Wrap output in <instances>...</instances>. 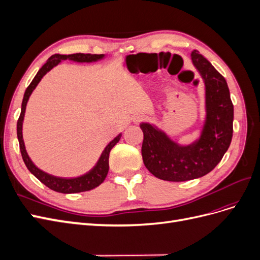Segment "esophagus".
Returning <instances> with one entry per match:
<instances>
[{
  "label": "esophagus",
  "instance_id": "1",
  "mask_svg": "<svg viewBox=\"0 0 260 260\" xmlns=\"http://www.w3.org/2000/svg\"><path fill=\"white\" fill-rule=\"evenodd\" d=\"M144 119H145V117L143 115H137V116L133 117V121H135L136 123H139L141 121H143Z\"/></svg>",
  "mask_w": 260,
  "mask_h": 260
}]
</instances>
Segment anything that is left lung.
<instances>
[{
	"instance_id": "1",
	"label": "left lung",
	"mask_w": 260,
	"mask_h": 260,
	"mask_svg": "<svg viewBox=\"0 0 260 260\" xmlns=\"http://www.w3.org/2000/svg\"><path fill=\"white\" fill-rule=\"evenodd\" d=\"M191 57L205 83L206 117L200 138L181 145L156 125L140 124L145 167L156 178L172 182L207 175L222 159L233 135V104L225 79L199 51Z\"/></svg>"
}]
</instances>
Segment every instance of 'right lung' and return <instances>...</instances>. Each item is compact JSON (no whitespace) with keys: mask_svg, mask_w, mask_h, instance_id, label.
I'll return each mask as SVG.
<instances>
[{"mask_svg":"<svg viewBox=\"0 0 260 260\" xmlns=\"http://www.w3.org/2000/svg\"><path fill=\"white\" fill-rule=\"evenodd\" d=\"M104 54H83V53H76V54H70V55H60V54H54L48 59V61L40 68L34 80L31 81L28 88L26 89L25 94H23L22 103H21V113L18 118L17 121V138L19 142V148L20 153L22 156L23 162H25L26 167L28 170L37 179H39L41 182L48 186L51 190L58 192V193H64V194H70V193H79V192H85L90 191L92 188L99 186L103 181L105 180L109 165H108V158H109V153H111V149L119 142L121 138V133H119L114 140L107 144V146L104 148V151L102 152L100 158L96 162L95 166H94L89 172L76 178H60V177H55L52 176L48 172H44L43 170L39 169L36 165L30 159L28 156V153L26 151L25 143H23L22 139V122H23V117H25L26 112V106L28 103V100L31 95V93L34 92L38 83L41 81L42 78L48 74L52 68L57 66L61 60H73L76 62H93L98 61L102 58H104Z\"/></svg>","mask_w":260,"mask_h":260,"instance_id":"right-lung-1","label":"right lung"}]
</instances>
